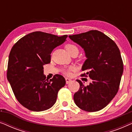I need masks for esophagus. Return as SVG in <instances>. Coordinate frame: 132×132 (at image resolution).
I'll return each mask as SVG.
<instances>
[{
    "mask_svg": "<svg viewBox=\"0 0 132 132\" xmlns=\"http://www.w3.org/2000/svg\"><path fill=\"white\" fill-rule=\"evenodd\" d=\"M65 80H66V84H70V83L71 82V79H68V78H66V79H65Z\"/></svg>",
    "mask_w": 132,
    "mask_h": 132,
    "instance_id": "1",
    "label": "esophagus"
}]
</instances>
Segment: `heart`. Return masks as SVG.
<instances>
[{
  "label": "heart",
  "mask_w": 132,
  "mask_h": 132,
  "mask_svg": "<svg viewBox=\"0 0 132 132\" xmlns=\"http://www.w3.org/2000/svg\"><path fill=\"white\" fill-rule=\"evenodd\" d=\"M65 47L66 50L67 51V52L69 54L71 53L72 52L75 51V50H76V51L78 52V48L76 46H75V45H74V44H68L66 45ZM73 70H75V68L70 67L69 68H68V69L64 70V73L67 76H70V74H71V71H73Z\"/></svg>",
  "instance_id": "b5f03b06"
}]
</instances>
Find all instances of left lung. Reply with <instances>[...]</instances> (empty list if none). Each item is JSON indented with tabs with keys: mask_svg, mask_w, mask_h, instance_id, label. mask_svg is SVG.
Wrapping results in <instances>:
<instances>
[{
	"mask_svg": "<svg viewBox=\"0 0 132 132\" xmlns=\"http://www.w3.org/2000/svg\"><path fill=\"white\" fill-rule=\"evenodd\" d=\"M69 38L84 48L87 57L81 75L92 79L84 86L80 80L79 91L74 95L76 104L84 111L96 112L103 109L118 93L123 73V62L118 46L100 31L92 30Z\"/></svg>",
	"mask_w": 132,
	"mask_h": 132,
	"instance_id": "obj_1",
	"label": "left lung"
}]
</instances>
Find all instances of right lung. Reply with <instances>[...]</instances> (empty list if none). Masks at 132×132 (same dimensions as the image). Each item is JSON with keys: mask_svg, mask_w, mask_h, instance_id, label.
I'll list each match as a JSON object with an SVG mask.
<instances>
[{"mask_svg": "<svg viewBox=\"0 0 132 132\" xmlns=\"http://www.w3.org/2000/svg\"><path fill=\"white\" fill-rule=\"evenodd\" d=\"M67 37L34 32L20 39L11 50L7 79L17 100L30 111L40 112L52 108L59 90L65 85L61 75H55L49 80L46 79L43 66L49 64L52 52Z\"/></svg>", "mask_w": 132, "mask_h": 132, "instance_id": "obj_1", "label": "right lung"}]
</instances>
